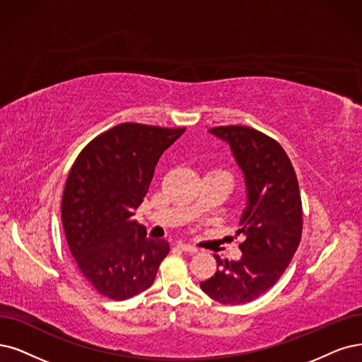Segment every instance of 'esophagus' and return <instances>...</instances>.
<instances>
[{
	"label": "esophagus",
	"instance_id": "esophagus-1",
	"mask_svg": "<svg viewBox=\"0 0 362 362\" xmlns=\"http://www.w3.org/2000/svg\"><path fill=\"white\" fill-rule=\"evenodd\" d=\"M177 247H179V249H182L183 252H188V253H197V252H198V249H197L195 246L186 245V243H182V242H179V243H177Z\"/></svg>",
	"mask_w": 362,
	"mask_h": 362
}]
</instances>
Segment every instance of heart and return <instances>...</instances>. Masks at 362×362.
<instances>
[{
    "instance_id": "obj_1",
    "label": "heart",
    "mask_w": 362,
    "mask_h": 362,
    "mask_svg": "<svg viewBox=\"0 0 362 362\" xmlns=\"http://www.w3.org/2000/svg\"><path fill=\"white\" fill-rule=\"evenodd\" d=\"M222 173H225V171H222ZM226 174H228V173H226ZM228 176H230V174H228Z\"/></svg>"
}]
</instances>
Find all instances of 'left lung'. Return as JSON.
Wrapping results in <instances>:
<instances>
[{"instance_id": "8db88e82", "label": "left lung", "mask_w": 362, "mask_h": 362, "mask_svg": "<svg viewBox=\"0 0 362 362\" xmlns=\"http://www.w3.org/2000/svg\"><path fill=\"white\" fill-rule=\"evenodd\" d=\"M228 141L245 173L247 206L237 231L242 258L222 259L218 270L199 284L222 304H245L258 298L280 279L296 253L303 233V207L296 170L274 139L242 125L210 128Z\"/></svg>"}]
</instances>
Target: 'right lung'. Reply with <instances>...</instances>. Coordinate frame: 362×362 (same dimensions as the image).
<instances>
[{"label": "right lung", "mask_w": 362, "mask_h": 362, "mask_svg": "<svg viewBox=\"0 0 362 362\" xmlns=\"http://www.w3.org/2000/svg\"><path fill=\"white\" fill-rule=\"evenodd\" d=\"M185 128L136 122L104 131L78 153L62 194V225L80 273L101 296L122 301L149 288L168 255L134 219L158 159Z\"/></svg>", "instance_id": "add662e5"}]
</instances>
